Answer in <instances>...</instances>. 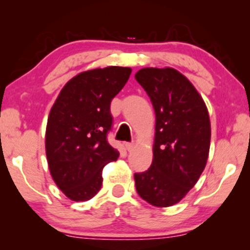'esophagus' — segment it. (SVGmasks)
<instances>
[{"mask_svg": "<svg viewBox=\"0 0 250 250\" xmlns=\"http://www.w3.org/2000/svg\"><path fill=\"white\" fill-rule=\"evenodd\" d=\"M134 146H135L134 143H129V142H127V143H125V149H127L128 151H130L131 149L134 148Z\"/></svg>", "mask_w": 250, "mask_h": 250, "instance_id": "34e87169", "label": "esophagus"}]
</instances>
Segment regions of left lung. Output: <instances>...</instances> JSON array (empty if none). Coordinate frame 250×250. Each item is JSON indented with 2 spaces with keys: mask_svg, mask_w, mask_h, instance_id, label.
<instances>
[{
  "mask_svg": "<svg viewBox=\"0 0 250 250\" xmlns=\"http://www.w3.org/2000/svg\"><path fill=\"white\" fill-rule=\"evenodd\" d=\"M136 81L150 97L156 116L153 162L134 175L140 196L155 207L179 203L207 165L210 120L202 96L174 68H142Z\"/></svg>",
  "mask_w": 250,
  "mask_h": 250,
  "instance_id": "left-lung-1",
  "label": "left lung"
}]
</instances>
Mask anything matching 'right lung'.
<instances>
[{
    "label": "right lung",
    "mask_w": 250,
    "mask_h": 250,
    "mask_svg": "<svg viewBox=\"0 0 250 250\" xmlns=\"http://www.w3.org/2000/svg\"><path fill=\"white\" fill-rule=\"evenodd\" d=\"M131 68L111 65L77 74L61 89L45 129V155L54 182L68 199L88 201L102 186V170L120 153L107 141L110 102Z\"/></svg>",
    "instance_id": "1"
}]
</instances>
